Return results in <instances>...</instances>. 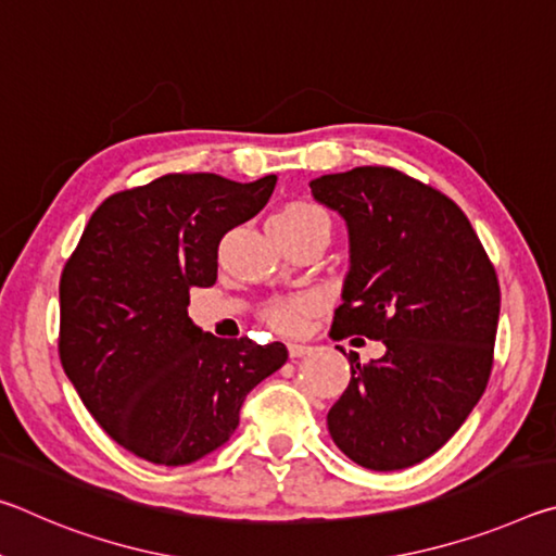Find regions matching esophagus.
Returning a JSON list of instances; mask_svg holds the SVG:
<instances>
[{"mask_svg":"<svg viewBox=\"0 0 556 556\" xmlns=\"http://www.w3.org/2000/svg\"><path fill=\"white\" fill-rule=\"evenodd\" d=\"M308 353H312V345L289 343V355H291V357H301V355H308Z\"/></svg>","mask_w":556,"mask_h":556,"instance_id":"1","label":"esophagus"}]
</instances>
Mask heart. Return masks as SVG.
Returning <instances> with one entry per match:
<instances>
[{"instance_id": "b5f03b06", "label": "heart", "mask_w": 556, "mask_h": 556, "mask_svg": "<svg viewBox=\"0 0 556 556\" xmlns=\"http://www.w3.org/2000/svg\"><path fill=\"white\" fill-rule=\"evenodd\" d=\"M269 220L271 223H281V225L328 223L326 213L318 208V205L306 203V201L287 203L285 208L277 211ZM312 308H314V301L312 299L296 296V299H287V301H277V304H271L267 312H265V318H267L269 326L277 328V331L296 333V331H301V326H304V318H306L308 312H312Z\"/></svg>"}]
</instances>
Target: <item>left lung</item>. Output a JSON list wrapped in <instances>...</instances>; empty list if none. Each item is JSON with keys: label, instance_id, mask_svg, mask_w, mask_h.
<instances>
[{"label": "left lung", "instance_id": "obj_1", "mask_svg": "<svg viewBox=\"0 0 556 556\" xmlns=\"http://www.w3.org/2000/svg\"><path fill=\"white\" fill-rule=\"evenodd\" d=\"M308 186L351 242L331 336L384 343L365 365L348 355L351 382L328 431L357 466L409 468L437 454L485 392L501 314L495 269L464 211L397 168L357 166Z\"/></svg>", "mask_w": 556, "mask_h": 556}]
</instances>
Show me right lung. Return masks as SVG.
Segmentation results:
<instances>
[{
	"instance_id": "1",
	"label": "right lung",
	"mask_w": 556,
	"mask_h": 556,
	"mask_svg": "<svg viewBox=\"0 0 556 556\" xmlns=\"http://www.w3.org/2000/svg\"><path fill=\"white\" fill-rule=\"evenodd\" d=\"M277 176L238 184L166 174L92 213L61 275L63 370L122 448L159 466L211 454L285 343L215 338L188 318V291L218 279V244L265 208Z\"/></svg>"
}]
</instances>
